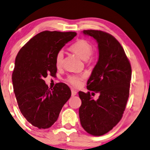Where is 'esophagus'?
<instances>
[{
	"instance_id": "34e87169",
	"label": "esophagus",
	"mask_w": 150,
	"mask_h": 150,
	"mask_svg": "<svg viewBox=\"0 0 150 150\" xmlns=\"http://www.w3.org/2000/svg\"><path fill=\"white\" fill-rule=\"evenodd\" d=\"M71 94H72V96H75V95H77V92L75 91V90H72L71 91Z\"/></svg>"
}]
</instances>
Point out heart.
<instances>
[{"instance_id":"heart-1","label":"heart","mask_w":150,"mask_h":150,"mask_svg":"<svg viewBox=\"0 0 150 150\" xmlns=\"http://www.w3.org/2000/svg\"><path fill=\"white\" fill-rule=\"evenodd\" d=\"M71 50L77 54L83 60L88 61L93 54V49L92 45L85 40H79L71 47ZM64 59V52L60 50L55 56V65L57 68L62 67ZM84 78L83 75H70L67 77L66 81L74 87H78L81 85V81Z\"/></svg>"}]
</instances>
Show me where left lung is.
<instances>
[{
	"label": "left lung",
	"mask_w": 150,
	"mask_h": 150,
	"mask_svg": "<svg viewBox=\"0 0 150 150\" xmlns=\"http://www.w3.org/2000/svg\"><path fill=\"white\" fill-rule=\"evenodd\" d=\"M97 40L99 59L87 81V89L99 93L97 100L79 91L81 126L93 136L111 130L122 118L129 97L132 69L123 48L112 35L99 30H83Z\"/></svg>",
	"instance_id": "obj_1"
}]
</instances>
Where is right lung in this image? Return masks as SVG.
<instances>
[{"label": "right lung", "instance_id": "add662e5", "mask_svg": "<svg viewBox=\"0 0 150 150\" xmlns=\"http://www.w3.org/2000/svg\"><path fill=\"white\" fill-rule=\"evenodd\" d=\"M76 35L72 31L40 32L21 48L16 57L12 82L18 105L25 118L38 128L51 127L71 97L67 84L57 83L50 89L44 78L55 76L57 52Z\"/></svg>", "mask_w": 150, "mask_h": 150}]
</instances>
